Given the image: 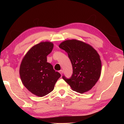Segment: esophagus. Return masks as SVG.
Wrapping results in <instances>:
<instances>
[{
  "label": "esophagus",
  "mask_w": 124,
  "mask_h": 124,
  "mask_svg": "<svg viewBox=\"0 0 124 124\" xmlns=\"http://www.w3.org/2000/svg\"><path fill=\"white\" fill-rule=\"evenodd\" d=\"M59 72L60 73V74L62 75L63 74V70H60V71H59Z\"/></svg>",
  "instance_id": "1"
}]
</instances>
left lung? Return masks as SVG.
I'll return each instance as SVG.
<instances>
[{
  "instance_id": "obj_1",
  "label": "left lung",
  "mask_w": 124,
  "mask_h": 124,
  "mask_svg": "<svg viewBox=\"0 0 124 124\" xmlns=\"http://www.w3.org/2000/svg\"><path fill=\"white\" fill-rule=\"evenodd\" d=\"M60 48L68 54L73 73L70 78H62L73 91L83 93L92 88L101 76V61L99 54L89 44L72 39L60 44Z\"/></svg>"
}]
</instances>
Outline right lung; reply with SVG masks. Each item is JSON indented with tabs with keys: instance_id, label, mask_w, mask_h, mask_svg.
I'll list each match as a JSON object with an SVG mask.
<instances>
[{
	"instance_id": "add662e5",
	"label": "right lung",
	"mask_w": 124,
	"mask_h": 124,
	"mask_svg": "<svg viewBox=\"0 0 124 124\" xmlns=\"http://www.w3.org/2000/svg\"><path fill=\"white\" fill-rule=\"evenodd\" d=\"M51 42H41L30 49L21 62L20 75L23 85L31 93L43 97L53 90L61 74L47 62L53 48Z\"/></svg>"
}]
</instances>
